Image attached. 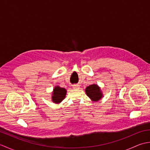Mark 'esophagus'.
Here are the masks:
<instances>
[{"instance_id": "esophagus-1", "label": "esophagus", "mask_w": 150, "mask_h": 150, "mask_svg": "<svg viewBox=\"0 0 150 150\" xmlns=\"http://www.w3.org/2000/svg\"><path fill=\"white\" fill-rule=\"evenodd\" d=\"M73 88H74V89H79V85H77V84H76V85H73Z\"/></svg>"}]
</instances>
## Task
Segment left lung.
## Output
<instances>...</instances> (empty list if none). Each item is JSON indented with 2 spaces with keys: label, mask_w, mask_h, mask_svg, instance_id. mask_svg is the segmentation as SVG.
<instances>
[{
  "label": "left lung",
  "mask_w": 150,
  "mask_h": 150,
  "mask_svg": "<svg viewBox=\"0 0 150 150\" xmlns=\"http://www.w3.org/2000/svg\"><path fill=\"white\" fill-rule=\"evenodd\" d=\"M86 93L93 101H98L103 97L100 88L97 84L90 85L86 88Z\"/></svg>",
  "instance_id": "left-lung-1"
}]
</instances>
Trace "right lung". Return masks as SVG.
Returning <instances> with one entry per match:
<instances>
[{"instance_id": "obj_1", "label": "right lung", "mask_w": 150, "mask_h": 150, "mask_svg": "<svg viewBox=\"0 0 150 150\" xmlns=\"http://www.w3.org/2000/svg\"><path fill=\"white\" fill-rule=\"evenodd\" d=\"M66 95V90L65 88H60L57 86L53 89L52 93V101L54 103H60L64 100Z\"/></svg>"}]
</instances>
